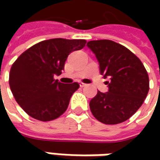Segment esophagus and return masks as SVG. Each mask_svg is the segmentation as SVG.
Segmentation results:
<instances>
[{
    "mask_svg": "<svg viewBox=\"0 0 160 160\" xmlns=\"http://www.w3.org/2000/svg\"><path fill=\"white\" fill-rule=\"evenodd\" d=\"M80 86H81V87H84V86H86V84L83 83H80Z\"/></svg>",
    "mask_w": 160,
    "mask_h": 160,
    "instance_id": "34e87169",
    "label": "esophagus"
}]
</instances>
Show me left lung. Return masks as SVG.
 <instances>
[{
	"mask_svg": "<svg viewBox=\"0 0 160 160\" xmlns=\"http://www.w3.org/2000/svg\"><path fill=\"white\" fill-rule=\"evenodd\" d=\"M87 46L99 61L100 73L109 79L107 92L98 91L91 100V111L106 125L125 122L142 105L150 89L144 66L131 51L113 41H90Z\"/></svg>",
	"mask_w": 160,
	"mask_h": 160,
	"instance_id": "1",
	"label": "left lung"
}]
</instances>
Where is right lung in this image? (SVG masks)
Returning <instances> with one entry per match:
<instances>
[{
	"label": "right lung",
	"instance_id": "1",
	"mask_svg": "<svg viewBox=\"0 0 160 160\" xmlns=\"http://www.w3.org/2000/svg\"><path fill=\"white\" fill-rule=\"evenodd\" d=\"M85 43L82 39L42 41L17 58L10 68L9 83L16 102L26 113L40 121H51L67 110L79 84L62 83L54 77L61 74L68 56Z\"/></svg>",
	"mask_w": 160,
	"mask_h": 160
}]
</instances>
